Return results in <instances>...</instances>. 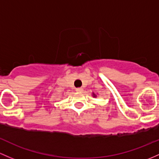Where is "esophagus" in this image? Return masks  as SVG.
<instances>
[{
  "label": "esophagus",
  "instance_id": "1",
  "mask_svg": "<svg viewBox=\"0 0 159 159\" xmlns=\"http://www.w3.org/2000/svg\"><path fill=\"white\" fill-rule=\"evenodd\" d=\"M76 91H77V92H82V91H83V88H76Z\"/></svg>",
  "mask_w": 159,
  "mask_h": 159
}]
</instances>
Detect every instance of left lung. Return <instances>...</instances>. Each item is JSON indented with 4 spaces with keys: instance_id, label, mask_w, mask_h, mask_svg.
<instances>
[{
    "instance_id": "1",
    "label": "left lung",
    "mask_w": 159,
    "mask_h": 159,
    "mask_svg": "<svg viewBox=\"0 0 159 159\" xmlns=\"http://www.w3.org/2000/svg\"><path fill=\"white\" fill-rule=\"evenodd\" d=\"M93 97H94V98H95V97H96V94H94V93H93Z\"/></svg>"
}]
</instances>
